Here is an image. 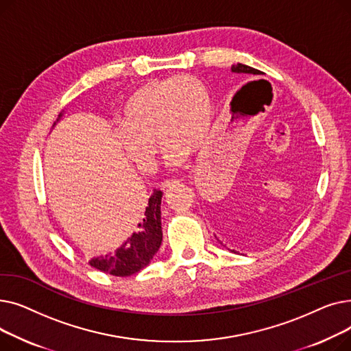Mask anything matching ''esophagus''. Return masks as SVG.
I'll list each match as a JSON object with an SVG mask.
<instances>
[{"label":"esophagus","mask_w":351,"mask_h":351,"mask_svg":"<svg viewBox=\"0 0 351 351\" xmlns=\"http://www.w3.org/2000/svg\"><path fill=\"white\" fill-rule=\"evenodd\" d=\"M179 182H180V180H178V179H169V180H165V182H162V183H160V189H162V191H168V189H171V188H173V186L179 185Z\"/></svg>","instance_id":"esophagus-1"}]
</instances>
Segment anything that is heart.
I'll list each match as a JSON object with an SVG mask.
<instances>
[{"mask_svg":"<svg viewBox=\"0 0 351 351\" xmlns=\"http://www.w3.org/2000/svg\"><path fill=\"white\" fill-rule=\"evenodd\" d=\"M213 126V105L204 82L182 75L152 81L128 98L121 115L118 139L138 168H154L158 146L166 147L172 166L186 160L208 142Z\"/></svg>","mask_w":351,"mask_h":351,"instance_id":"heart-1","label":"heart"}]
</instances>
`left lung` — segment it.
Returning a JSON list of instances; mask_svg holds the SVG:
<instances>
[{"mask_svg":"<svg viewBox=\"0 0 351 351\" xmlns=\"http://www.w3.org/2000/svg\"><path fill=\"white\" fill-rule=\"evenodd\" d=\"M232 71L233 72H237V73H262L259 69H254L252 66H247V65H243V64H236V65H232Z\"/></svg>","mask_w":351,"mask_h":351,"instance_id":"obj_1","label":"left lung"}]
</instances>
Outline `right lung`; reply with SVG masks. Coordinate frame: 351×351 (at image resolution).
<instances>
[{"instance_id":"1","label":"right lung","mask_w":351,"mask_h":351,"mask_svg":"<svg viewBox=\"0 0 351 351\" xmlns=\"http://www.w3.org/2000/svg\"><path fill=\"white\" fill-rule=\"evenodd\" d=\"M61 117V115H60ZM162 192L154 191L145 210L143 219L136 225L135 232L114 253L98 256L90 259L89 265L104 273L119 276H131L149 265L162 243L160 226V200Z\"/></svg>"}]
</instances>
